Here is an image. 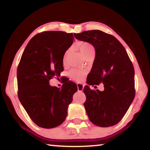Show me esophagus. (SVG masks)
I'll return each instance as SVG.
<instances>
[{
	"label": "esophagus",
	"mask_w": 150,
	"mask_h": 150,
	"mask_svg": "<svg viewBox=\"0 0 150 150\" xmlns=\"http://www.w3.org/2000/svg\"><path fill=\"white\" fill-rule=\"evenodd\" d=\"M77 89H78V91H83V88H84V85H83V84H81V83H78L77 84Z\"/></svg>",
	"instance_id": "1"
}]
</instances>
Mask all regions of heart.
Masks as SVG:
<instances>
[{
  "label": "heart",
  "mask_w": 150,
  "mask_h": 150,
  "mask_svg": "<svg viewBox=\"0 0 150 150\" xmlns=\"http://www.w3.org/2000/svg\"><path fill=\"white\" fill-rule=\"evenodd\" d=\"M78 47L79 48L80 52H81V54H83L84 57H86L87 55H89L91 53H93L95 52V50H94V47L92 45L89 43L86 42H82L79 43L77 44ZM70 52V50H67L66 52H65L64 55H63V63H65L66 60H67V58L68 57V55H69ZM85 71L82 70H79V69H72L70 72V75L73 79L75 80H80L82 79L83 75H84Z\"/></svg>",
  "instance_id": "obj_1"
}]
</instances>
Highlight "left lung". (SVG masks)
Returning a JSON list of instances; mask_svg holds the SVG:
<instances>
[{
  "mask_svg": "<svg viewBox=\"0 0 150 150\" xmlns=\"http://www.w3.org/2000/svg\"><path fill=\"white\" fill-rule=\"evenodd\" d=\"M74 35L76 39L90 43L95 49L87 83L94 85L102 82L104 85L103 91L91 90L88 85L84 87L88 117L98 126L115 125L125 115L135 96L132 63L125 48L113 35L98 30Z\"/></svg>",
  "mask_w": 150,
  "mask_h": 150,
  "instance_id": "left-lung-1",
  "label": "left lung"
}]
</instances>
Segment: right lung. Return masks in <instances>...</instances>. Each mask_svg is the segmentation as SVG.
<instances>
[{
	"mask_svg": "<svg viewBox=\"0 0 150 150\" xmlns=\"http://www.w3.org/2000/svg\"><path fill=\"white\" fill-rule=\"evenodd\" d=\"M73 40L71 33H40L30 40L20 59L17 69L18 98L32 120L41 128H53L64 122L77 91V85L71 81L61 88L49 83L63 71V55Z\"/></svg>",
	"mask_w": 150,
	"mask_h": 150,
	"instance_id": "1",
	"label": "right lung"
}]
</instances>
